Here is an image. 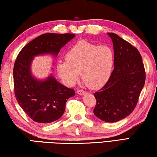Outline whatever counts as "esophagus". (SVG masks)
<instances>
[{
	"mask_svg": "<svg viewBox=\"0 0 157 157\" xmlns=\"http://www.w3.org/2000/svg\"><path fill=\"white\" fill-rule=\"evenodd\" d=\"M77 93H78V94L80 95H84L85 94H86V92H85L84 91H83V90H82V89H78V91H77Z\"/></svg>",
	"mask_w": 157,
	"mask_h": 157,
	"instance_id": "34e87169",
	"label": "esophagus"
}]
</instances>
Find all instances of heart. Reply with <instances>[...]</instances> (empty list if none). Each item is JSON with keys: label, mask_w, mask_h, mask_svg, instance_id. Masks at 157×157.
<instances>
[{"label": "heart", "mask_w": 157, "mask_h": 157, "mask_svg": "<svg viewBox=\"0 0 157 157\" xmlns=\"http://www.w3.org/2000/svg\"><path fill=\"white\" fill-rule=\"evenodd\" d=\"M114 59L111 47L80 41L67 52L66 60L57 62V73L68 85L75 84L81 73L86 85L92 89L100 88L109 79Z\"/></svg>", "instance_id": "obj_1"}]
</instances>
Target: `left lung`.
I'll return each instance as SVG.
<instances>
[{
    "instance_id": "left-lung-1",
    "label": "left lung",
    "mask_w": 157,
    "mask_h": 157,
    "mask_svg": "<svg viewBox=\"0 0 157 157\" xmlns=\"http://www.w3.org/2000/svg\"><path fill=\"white\" fill-rule=\"evenodd\" d=\"M107 34L113 42L114 68L107 83L94 94L96 99L94 113L103 121L115 123L136 107L145 72L139 50L116 34Z\"/></svg>"
}]
</instances>
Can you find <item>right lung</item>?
<instances>
[{
    "label": "right lung",
    "instance_id": "obj_1",
    "mask_svg": "<svg viewBox=\"0 0 157 157\" xmlns=\"http://www.w3.org/2000/svg\"><path fill=\"white\" fill-rule=\"evenodd\" d=\"M75 36L70 33L41 34L18 53L13 70L15 96L20 107L34 122L50 123L60 118L66 101L75 95V91L57 82L52 75L43 80L36 79L31 72L32 62L41 55L57 57L61 48Z\"/></svg>",
    "mask_w": 157,
    "mask_h": 157
}]
</instances>
